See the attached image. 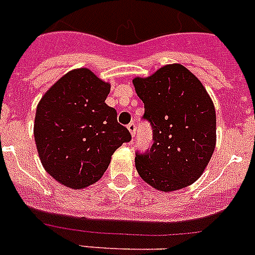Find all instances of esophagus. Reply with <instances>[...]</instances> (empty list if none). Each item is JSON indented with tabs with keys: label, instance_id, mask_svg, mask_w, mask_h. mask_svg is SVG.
I'll use <instances>...</instances> for the list:
<instances>
[{
	"label": "esophagus",
	"instance_id": "34e87169",
	"mask_svg": "<svg viewBox=\"0 0 255 255\" xmlns=\"http://www.w3.org/2000/svg\"><path fill=\"white\" fill-rule=\"evenodd\" d=\"M127 128H128V131L131 132L132 137H134V134H136V123H134V122H131V123L127 126Z\"/></svg>",
	"mask_w": 255,
	"mask_h": 255
}]
</instances>
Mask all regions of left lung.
Masks as SVG:
<instances>
[{
  "mask_svg": "<svg viewBox=\"0 0 255 255\" xmlns=\"http://www.w3.org/2000/svg\"><path fill=\"white\" fill-rule=\"evenodd\" d=\"M132 83L144 102V119L153 127L150 150L134 158L140 177L160 192L193 184L210 162L217 142L213 100L202 83L179 63Z\"/></svg>",
  "mask_w": 255,
  "mask_h": 255,
  "instance_id": "8db88e82",
  "label": "left lung"
}]
</instances>
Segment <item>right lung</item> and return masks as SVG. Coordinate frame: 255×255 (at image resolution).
I'll return each instance as SVG.
<instances>
[{"label": "right lung", "mask_w": 255, "mask_h": 255, "mask_svg": "<svg viewBox=\"0 0 255 255\" xmlns=\"http://www.w3.org/2000/svg\"><path fill=\"white\" fill-rule=\"evenodd\" d=\"M110 84L88 68L63 75L42 96L36 109L33 134L45 171L72 189L102 177L111 155L131 140L106 105Z\"/></svg>", "instance_id": "right-lung-1"}]
</instances>
